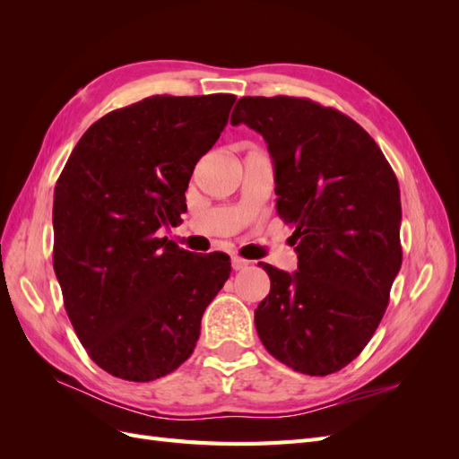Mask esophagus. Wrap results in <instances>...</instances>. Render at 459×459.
<instances>
[{"mask_svg": "<svg viewBox=\"0 0 459 459\" xmlns=\"http://www.w3.org/2000/svg\"><path fill=\"white\" fill-rule=\"evenodd\" d=\"M231 266H233L235 272L245 270V268L248 266V260H245V258H241V256H238V255H233V256H231Z\"/></svg>", "mask_w": 459, "mask_h": 459, "instance_id": "1", "label": "esophagus"}]
</instances>
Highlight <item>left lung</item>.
Wrapping results in <instances>:
<instances>
[{
  "instance_id": "obj_1",
  "label": "left lung",
  "mask_w": 459,
  "mask_h": 459,
  "mask_svg": "<svg viewBox=\"0 0 459 459\" xmlns=\"http://www.w3.org/2000/svg\"><path fill=\"white\" fill-rule=\"evenodd\" d=\"M268 143L277 212L293 224L299 270L270 264L255 310L266 351L307 375H329L364 351L402 266L398 179L352 118L300 97H241L231 124Z\"/></svg>"
}]
</instances>
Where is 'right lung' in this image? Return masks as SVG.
<instances>
[{"mask_svg": "<svg viewBox=\"0 0 459 459\" xmlns=\"http://www.w3.org/2000/svg\"><path fill=\"white\" fill-rule=\"evenodd\" d=\"M235 95H152L80 137L53 193V268L80 342L115 377L147 383L195 349L230 256L184 251L179 224L197 160L226 128Z\"/></svg>", "mask_w": 459, "mask_h": 459, "instance_id": "obj_1", "label": "right lung"}]
</instances>
